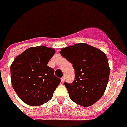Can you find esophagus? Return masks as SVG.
I'll list each match as a JSON object with an SVG mask.
<instances>
[{
  "instance_id": "esophagus-1",
  "label": "esophagus",
  "mask_w": 127,
  "mask_h": 127,
  "mask_svg": "<svg viewBox=\"0 0 127 127\" xmlns=\"http://www.w3.org/2000/svg\"><path fill=\"white\" fill-rule=\"evenodd\" d=\"M65 76H63V77H62V79H61V81H62V83H63L64 82V81H65Z\"/></svg>"
}]
</instances>
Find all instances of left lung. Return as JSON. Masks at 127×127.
Listing matches in <instances>:
<instances>
[{
    "mask_svg": "<svg viewBox=\"0 0 127 127\" xmlns=\"http://www.w3.org/2000/svg\"><path fill=\"white\" fill-rule=\"evenodd\" d=\"M59 53L74 69L73 82L64 83L70 99L83 107L96 102L104 94L109 77L106 55L84 43L64 48Z\"/></svg>",
    "mask_w": 127,
    "mask_h": 127,
    "instance_id": "left-lung-1",
    "label": "left lung"
}]
</instances>
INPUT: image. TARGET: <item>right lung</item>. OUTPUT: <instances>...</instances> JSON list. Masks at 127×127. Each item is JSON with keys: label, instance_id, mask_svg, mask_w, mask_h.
<instances>
[{"label": "right lung", "instance_id": "1", "mask_svg": "<svg viewBox=\"0 0 127 127\" xmlns=\"http://www.w3.org/2000/svg\"><path fill=\"white\" fill-rule=\"evenodd\" d=\"M55 53L44 46L28 48L16 57L11 65L13 90L27 105L38 106L49 101L61 80L48 66Z\"/></svg>", "mask_w": 127, "mask_h": 127}]
</instances>
